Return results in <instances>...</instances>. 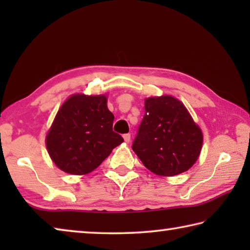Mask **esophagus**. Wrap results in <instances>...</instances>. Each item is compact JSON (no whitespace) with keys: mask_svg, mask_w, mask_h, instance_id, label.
<instances>
[{"mask_svg":"<svg viewBox=\"0 0 250 250\" xmlns=\"http://www.w3.org/2000/svg\"><path fill=\"white\" fill-rule=\"evenodd\" d=\"M124 139H125V143H129V142H130V139H131L130 133L124 134Z\"/></svg>","mask_w":250,"mask_h":250,"instance_id":"esophagus-1","label":"esophagus"}]
</instances>
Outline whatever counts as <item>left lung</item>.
I'll return each mask as SVG.
<instances>
[{"mask_svg":"<svg viewBox=\"0 0 250 250\" xmlns=\"http://www.w3.org/2000/svg\"><path fill=\"white\" fill-rule=\"evenodd\" d=\"M146 115L132 150L147 170L173 176L188 171L201 153L203 134L184 104L171 96L146 99Z\"/></svg>","mask_w":250,"mask_h":250,"instance_id":"obj_1","label":"left lung"}]
</instances>
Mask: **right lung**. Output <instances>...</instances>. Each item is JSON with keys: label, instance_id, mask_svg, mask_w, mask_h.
I'll return each instance as SVG.
<instances>
[{"label": "right lung", "instance_id": "add662e5", "mask_svg": "<svg viewBox=\"0 0 250 250\" xmlns=\"http://www.w3.org/2000/svg\"><path fill=\"white\" fill-rule=\"evenodd\" d=\"M113 119L104 96H71L59 109L46 137L54 163L69 174L94 171L124 142L113 132Z\"/></svg>", "mask_w": 250, "mask_h": 250}]
</instances>
